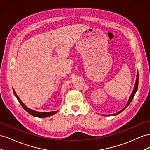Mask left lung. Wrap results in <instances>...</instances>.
Masks as SVG:
<instances>
[{
	"label": "left lung",
	"mask_w": 150,
	"mask_h": 150,
	"mask_svg": "<svg viewBox=\"0 0 150 150\" xmlns=\"http://www.w3.org/2000/svg\"><path fill=\"white\" fill-rule=\"evenodd\" d=\"M138 77H139V76H138V72H137V79H136V82H135V84H134V89H133V91L132 93H131V95H130V97H129V99H128V103L126 104V106L124 107L123 108H122L121 111H120L119 112H116V113H115V114H112V115H103V116H116V115H117L120 114V113H121L122 111H124V110H125V109L129 106V104L131 103V101L133 100V98H134V94H136V93H137V91L138 86Z\"/></svg>",
	"instance_id": "left-lung-1"
}]
</instances>
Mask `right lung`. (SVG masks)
<instances>
[{"label":"right lung","instance_id":"add662e5","mask_svg":"<svg viewBox=\"0 0 150 150\" xmlns=\"http://www.w3.org/2000/svg\"><path fill=\"white\" fill-rule=\"evenodd\" d=\"M13 94H14L15 96L16 97V98L17 99V100L19 101V102L20 103V104H21V106L23 107V108L24 110L28 112V113H29L30 115H31L32 116H33L34 117H49L51 116L54 114H56V112H57L58 111H50V112H39V111H36L35 110H31V109L29 108L28 107H27L25 104L24 103H23V102H22V101L20 99V98H19V96H17V94H16L14 89H13Z\"/></svg>","mask_w":150,"mask_h":150}]
</instances>
